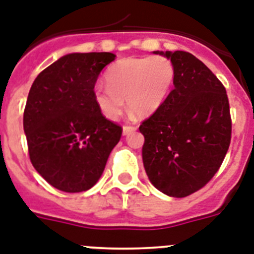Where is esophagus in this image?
Segmentation results:
<instances>
[{
	"mask_svg": "<svg viewBox=\"0 0 254 254\" xmlns=\"http://www.w3.org/2000/svg\"><path fill=\"white\" fill-rule=\"evenodd\" d=\"M136 128L135 127H132V126H125L122 129V133L123 135H129V133H132V132H135Z\"/></svg>",
	"mask_w": 254,
	"mask_h": 254,
	"instance_id": "1",
	"label": "esophagus"
}]
</instances>
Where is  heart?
<instances>
[{
	"mask_svg": "<svg viewBox=\"0 0 254 254\" xmlns=\"http://www.w3.org/2000/svg\"><path fill=\"white\" fill-rule=\"evenodd\" d=\"M106 86H96L95 101L104 117L116 121L127 108L138 118L159 109L175 81V66L163 56L119 60L105 75Z\"/></svg>",
	"mask_w": 254,
	"mask_h": 254,
	"instance_id": "1",
	"label": "heart"
}]
</instances>
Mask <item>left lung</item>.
<instances>
[{
  "label": "left lung",
  "instance_id": "8db88e82",
  "mask_svg": "<svg viewBox=\"0 0 254 254\" xmlns=\"http://www.w3.org/2000/svg\"><path fill=\"white\" fill-rule=\"evenodd\" d=\"M175 66L173 90L140 126L142 162L150 183L173 198L198 191L227 153L231 118L226 90L199 59L185 51H154Z\"/></svg>",
  "mask_w": 254,
  "mask_h": 254
}]
</instances>
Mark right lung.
<instances>
[{
    "label": "right lung",
    "instance_id": "add662e5",
    "mask_svg": "<svg viewBox=\"0 0 254 254\" xmlns=\"http://www.w3.org/2000/svg\"><path fill=\"white\" fill-rule=\"evenodd\" d=\"M112 53H73L41 71L24 110L30 162L51 186L65 192L91 189L99 181L122 128L95 101L100 71Z\"/></svg>",
    "mask_w": 254,
    "mask_h": 254
}]
</instances>
